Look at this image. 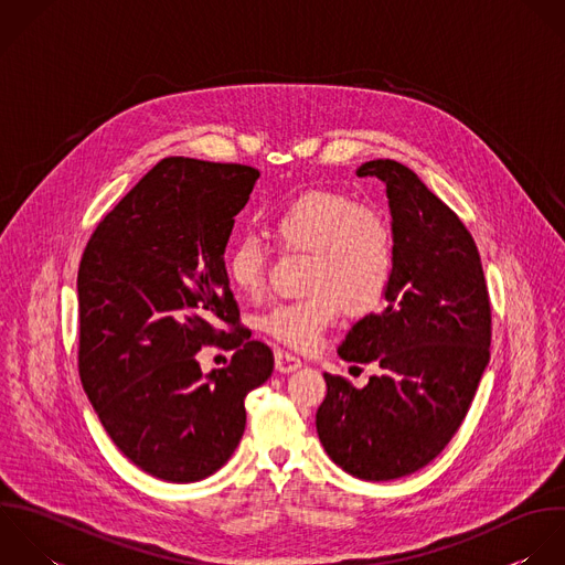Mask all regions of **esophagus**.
I'll return each instance as SVG.
<instances>
[{"mask_svg":"<svg viewBox=\"0 0 565 565\" xmlns=\"http://www.w3.org/2000/svg\"><path fill=\"white\" fill-rule=\"evenodd\" d=\"M275 365L279 372H295L297 367H301V359L288 350H277L275 352Z\"/></svg>","mask_w":565,"mask_h":565,"instance_id":"34e87169","label":"esophagus"}]
</instances>
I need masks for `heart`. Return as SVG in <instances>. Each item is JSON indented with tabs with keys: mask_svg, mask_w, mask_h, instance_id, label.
Returning <instances> with one entry per match:
<instances>
[{
	"mask_svg": "<svg viewBox=\"0 0 565 565\" xmlns=\"http://www.w3.org/2000/svg\"><path fill=\"white\" fill-rule=\"evenodd\" d=\"M266 228L279 250L310 253L306 288L312 292L277 303L262 319V328L286 345L312 348L341 306L352 312L370 310L392 281L394 224L372 202L334 189H306L270 209ZM224 268L242 295L257 297L268 275L266 244L255 235L237 237Z\"/></svg>",
	"mask_w": 565,
	"mask_h": 565,
	"instance_id": "obj_1",
	"label": "heart"
}]
</instances>
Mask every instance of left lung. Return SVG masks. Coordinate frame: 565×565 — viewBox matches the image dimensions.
Masks as SVG:
<instances>
[{
    "instance_id": "1",
    "label": "left lung",
    "mask_w": 565,
    "mask_h": 565,
    "mask_svg": "<svg viewBox=\"0 0 565 565\" xmlns=\"http://www.w3.org/2000/svg\"><path fill=\"white\" fill-rule=\"evenodd\" d=\"M356 173L387 184L396 264L385 308L339 345L379 374L356 390L326 372L317 434L345 473L387 482L436 460L467 418L491 356V299L473 235L412 169L372 160Z\"/></svg>"
}]
</instances>
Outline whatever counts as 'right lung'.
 <instances>
[{
    "label": "right lung",
    "instance_id": "obj_1",
    "mask_svg": "<svg viewBox=\"0 0 565 565\" xmlns=\"http://www.w3.org/2000/svg\"><path fill=\"white\" fill-rule=\"evenodd\" d=\"M259 171L162 158L96 224L78 264V376L107 436L145 473L198 482L237 449L273 352L239 326L224 268ZM233 349L202 377L194 354Z\"/></svg>",
    "mask_w": 565,
    "mask_h": 565
}]
</instances>
